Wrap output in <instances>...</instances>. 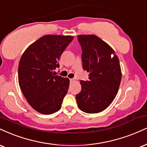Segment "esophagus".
<instances>
[{"mask_svg":"<svg viewBox=\"0 0 147 147\" xmlns=\"http://www.w3.org/2000/svg\"><path fill=\"white\" fill-rule=\"evenodd\" d=\"M70 83L74 82V81H75V79H70Z\"/></svg>","mask_w":147,"mask_h":147,"instance_id":"34e87169","label":"esophagus"}]
</instances>
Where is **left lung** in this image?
<instances>
[{
	"label": "left lung",
	"mask_w": 147,
	"mask_h": 147,
	"mask_svg": "<svg viewBox=\"0 0 147 147\" xmlns=\"http://www.w3.org/2000/svg\"><path fill=\"white\" fill-rule=\"evenodd\" d=\"M82 49L83 68L89 80L81 81V90L76 95L83 112L95 114L112 103L118 93L122 73L119 59L109 45L95 35H78Z\"/></svg>",
	"instance_id": "8db88e82"
}]
</instances>
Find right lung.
I'll return each mask as SVG.
<instances>
[{
	"instance_id": "right-lung-1",
	"label": "right lung",
	"mask_w": 147,
	"mask_h": 147,
	"mask_svg": "<svg viewBox=\"0 0 147 147\" xmlns=\"http://www.w3.org/2000/svg\"><path fill=\"white\" fill-rule=\"evenodd\" d=\"M74 37L47 35L26 49L18 66V82L29 104L37 112L51 114L59 111L70 81L55 75L57 63Z\"/></svg>"
}]
</instances>
